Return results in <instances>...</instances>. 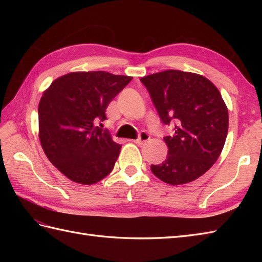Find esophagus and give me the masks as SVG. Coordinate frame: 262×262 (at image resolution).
<instances>
[{"mask_svg":"<svg viewBox=\"0 0 262 262\" xmlns=\"http://www.w3.org/2000/svg\"><path fill=\"white\" fill-rule=\"evenodd\" d=\"M149 140V135H148V133H146V132H141L140 133V136H138L136 140L134 141L137 145H143L144 143L145 142H147Z\"/></svg>","mask_w":262,"mask_h":262,"instance_id":"obj_1","label":"esophagus"}]
</instances>
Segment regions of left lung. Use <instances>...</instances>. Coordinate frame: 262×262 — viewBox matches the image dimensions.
I'll use <instances>...</instances> for the list:
<instances>
[{
    "label": "left lung",
    "mask_w": 262,
    "mask_h": 262,
    "mask_svg": "<svg viewBox=\"0 0 262 262\" xmlns=\"http://www.w3.org/2000/svg\"><path fill=\"white\" fill-rule=\"evenodd\" d=\"M141 82L162 124H173V134L163 137L168 155L151 165L153 174L172 186L198 179L219 159L227 136L229 113L219 89L202 75L177 70Z\"/></svg>",
    "instance_id": "1"
}]
</instances>
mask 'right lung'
<instances>
[{
    "instance_id": "add662e5",
    "label": "right lung",
    "mask_w": 262,
    "mask_h": 262,
    "mask_svg": "<svg viewBox=\"0 0 262 262\" xmlns=\"http://www.w3.org/2000/svg\"><path fill=\"white\" fill-rule=\"evenodd\" d=\"M130 81L102 71L74 72L58 77L42 94L38 107L41 146L70 180L92 185L113 171L121 145L101 122L111 100Z\"/></svg>"
}]
</instances>
